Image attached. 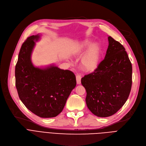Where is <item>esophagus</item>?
Listing matches in <instances>:
<instances>
[{
  "label": "esophagus",
  "instance_id": "1",
  "mask_svg": "<svg viewBox=\"0 0 146 146\" xmlns=\"http://www.w3.org/2000/svg\"><path fill=\"white\" fill-rule=\"evenodd\" d=\"M76 82H77V84H78V85H79V84H80L81 83V75L80 74H76Z\"/></svg>",
  "mask_w": 146,
  "mask_h": 146
}]
</instances>
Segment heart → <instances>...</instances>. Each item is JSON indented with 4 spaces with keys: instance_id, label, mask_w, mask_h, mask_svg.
Masks as SVG:
<instances>
[{
    "instance_id": "obj_1",
    "label": "heart",
    "mask_w": 146,
    "mask_h": 146,
    "mask_svg": "<svg viewBox=\"0 0 146 146\" xmlns=\"http://www.w3.org/2000/svg\"><path fill=\"white\" fill-rule=\"evenodd\" d=\"M86 53L82 58V64L87 70H93L99 65L101 57V47L98 44L93 45V42L89 40L82 42L76 50V53L80 54L85 51Z\"/></svg>"
}]
</instances>
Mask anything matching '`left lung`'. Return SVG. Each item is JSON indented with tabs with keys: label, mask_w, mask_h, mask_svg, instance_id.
<instances>
[{
	"label": "left lung",
	"mask_w": 146,
	"mask_h": 146,
	"mask_svg": "<svg viewBox=\"0 0 146 146\" xmlns=\"http://www.w3.org/2000/svg\"><path fill=\"white\" fill-rule=\"evenodd\" d=\"M104 59L81 79L88 108L96 116L108 117L124 105L132 85V64L123 45L108 36Z\"/></svg>",
	"instance_id": "left-lung-1"
}]
</instances>
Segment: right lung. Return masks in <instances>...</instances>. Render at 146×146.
Instances as JSON below:
<instances>
[{
  "label": "right lung",
  "mask_w": 146,
  "mask_h": 146,
  "mask_svg": "<svg viewBox=\"0 0 146 146\" xmlns=\"http://www.w3.org/2000/svg\"><path fill=\"white\" fill-rule=\"evenodd\" d=\"M40 38V34L32 35L22 44L15 66V85L21 101L30 111L41 118H52L63 111L76 80L70 70L54 65H33L31 54Z\"/></svg>",
  "instance_id": "add662e5"
}]
</instances>
